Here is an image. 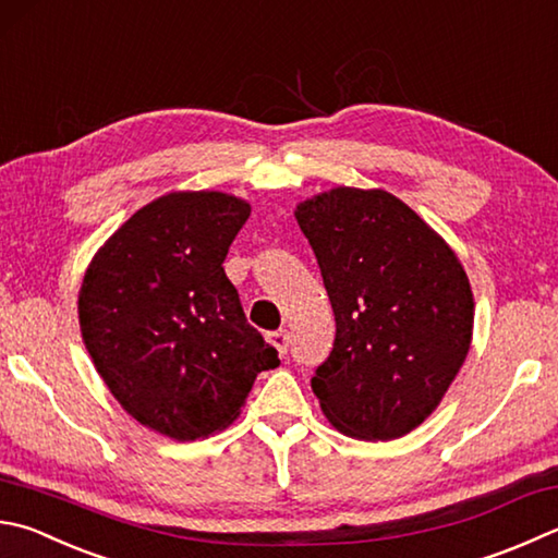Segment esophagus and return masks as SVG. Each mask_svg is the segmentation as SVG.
<instances>
[{
  "label": "esophagus",
  "mask_w": 558,
  "mask_h": 558,
  "mask_svg": "<svg viewBox=\"0 0 558 558\" xmlns=\"http://www.w3.org/2000/svg\"><path fill=\"white\" fill-rule=\"evenodd\" d=\"M271 344L277 347V352L283 356L289 352V332L287 330H275V332H269V338H267Z\"/></svg>",
  "instance_id": "34e87169"
}]
</instances>
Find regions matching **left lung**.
Wrapping results in <instances>:
<instances>
[{
	"label": "left lung",
	"instance_id": "obj_1",
	"mask_svg": "<svg viewBox=\"0 0 558 558\" xmlns=\"http://www.w3.org/2000/svg\"><path fill=\"white\" fill-rule=\"evenodd\" d=\"M335 313L311 378L325 417L356 439L408 435L464 364L474 293L454 252L384 189L338 186L296 206Z\"/></svg>",
	"mask_w": 558,
	"mask_h": 558
}]
</instances>
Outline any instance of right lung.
Here are the masks:
<instances>
[{
    "label": "right lung",
    "instance_id": "add662e5",
    "mask_svg": "<svg viewBox=\"0 0 558 558\" xmlns=\"http://www.w3.org/2000/svg\"><path fill=\"white\" fill-rule=\"evenodd\" d=\"M247 218L250 204L223 192L160 196L82 281V340L104 384L141 425L182 442L233 423L257 374L279 364L223 269Z\"/></svg>",
    "mask_w": 558,
    "mask_h": 558
}]
</instances>
